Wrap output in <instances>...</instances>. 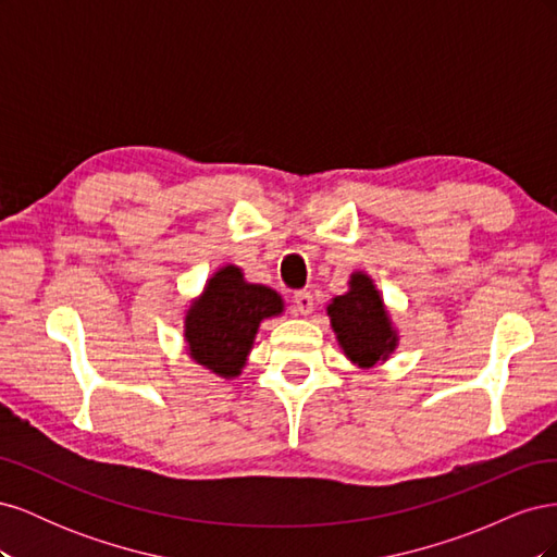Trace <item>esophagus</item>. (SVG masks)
<instances>
[{
    "instance_id": "obj_1",
    "label": "esophagus",
    "mask_w": 557,
    "mask_h": 557,
    "mask_svg": "<svg viewBox=\"0 0 557 557\" xmlns=\"http://www.w3.org/2000/svg\"><path fill=\"white\" fill-rule=\"evenodd\" d=\"M295 311H299L301 315H309L313 311V295L309 290H297L293 297Z\"/></svg>"
}]
</instances>
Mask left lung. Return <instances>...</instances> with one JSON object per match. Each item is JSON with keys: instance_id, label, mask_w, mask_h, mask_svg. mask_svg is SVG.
<instances>
[{"instance_id": "8db88e82", "label": "left lung", "mask_w": 557, "mask_h": 557, "mask_svg": "<svg viewBox=\"0 0 557 557\" xmlns=\"http://www.w3.org/2000/svg\"><path fill=\"white\" fill-rule=\"evenodd\" d=\"M327 315L344 356L360 369L385 362L399 344L374 278L364 272L350 274L348 293L330 301Z\"/></svg>"}]
</instances>
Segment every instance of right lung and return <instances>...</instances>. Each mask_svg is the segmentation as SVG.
I'll list each match as a JSON object with an SVG mask.
<instances>
[{
    "instance_id": "add662e5",
    "label": "right lung",
    "mask_w": 557,
    "mask_h": 557,
    "mask_svg": "<svg viewBox=\"0 0 557 557\" xmlns=\"http://www.w3.org/2000/svg\"><path fill=\"white\" fill-rule=\"evenodd\" d=\"M283 297L262 283H248L242 267L225 264L207 281L183 318L188 356L221 379H237L264 318L281 315Z\"/></svg>"
}]
</instances>
